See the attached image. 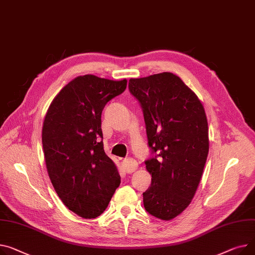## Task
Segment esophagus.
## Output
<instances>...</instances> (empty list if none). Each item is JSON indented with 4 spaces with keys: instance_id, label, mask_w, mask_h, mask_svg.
Here are the masks:
<instances>
[{
    "instance_id": "esophagus-1",
    "label": "esophagus",
    "mask_w": 255,
    "mask_h": 255,
    "mask_svg": "<svg viewBox=\"0 0 255 255\" xmlns=\"http://www.w3.org/2000/svg\"><path fill=\"white\" fill-rule=\"evenodd\" d=\"M137 162L132 158H127L122 162V168L124 172L126 173H132L133 171H135V169L137 168Z\"/></svg>"
}]
</instances>
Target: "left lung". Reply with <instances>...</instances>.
Segmentation results:
<instances>
[{"label": "left lung", "instance_id": "obj_1", "mask_svg": "<svg viewBox=\"0 0 255 255\" xmlns=\"http://www.w3.org/2000/svg\"><path fill=\"white\" fill-rule=\"evenodd\" d=\"M129 91L143 112L151 157V174L142 194L145 210L170 220L180 214L197 191L208 150V123L197 95L171 73L130 79Z\"/></svg>", "mask_w": 255, "mask_h": 255}]
</instances>
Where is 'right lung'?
<instances>
[{
    "instance_id": "add662e5",
    "label": "right lung",
    "mask_w": 255,
    "mask_h": 255,
    "mask_svg": "<svg viewBox=\"0 0 255 255\" xmlns=\"http://www.w3.org/2000/svg\"><path fill=\"white\" fill-rule=\"evenodd\" d=\"M126 87L127 80L78 77L56 95L45 117L42 143L49 177L63 204L83 218L103 213L121 182L104 149L101 113Z\"/></svg>"
}]
</instances>
